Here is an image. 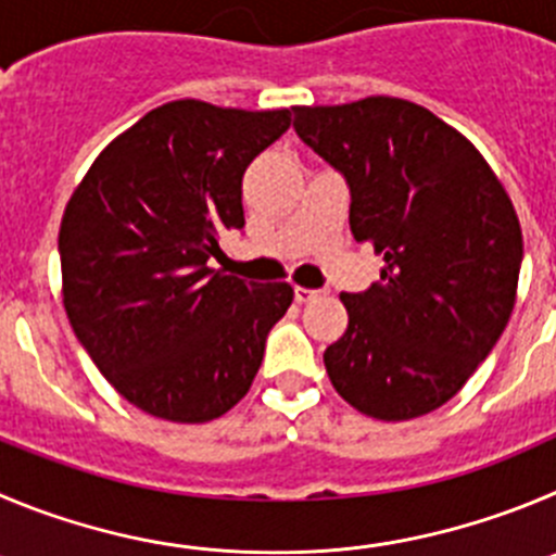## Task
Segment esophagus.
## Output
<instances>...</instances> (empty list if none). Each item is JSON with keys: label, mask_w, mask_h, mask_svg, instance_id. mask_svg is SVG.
Masks as SVG:
<instances>
[{"label": "esophagus", "mask_w": 556, "mask_h": 556, "mask_svg": "<svg viewBox=\"0 0 556 556\" xmlns=\"http://www.w3.org/2000/svg\"><path fill=\"white\" fill-rule=\"evenodd\" d=\"M293 295H295V302H299V304H307V302H313V299H318L320 290H315V288H302V285H295Z\"/></svg>", "instance_id": "1"}]
</instances>
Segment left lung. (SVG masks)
Returning a JSON list of instances; mask_svg holds the SVG:
<instances>
[{"instance_id":"1","label":"left lung","mask_w":556,"mask_h":556,"mask_svg":"<svg viewBox=\"0 0 556 556\" xmlns=\"http://www.w3.org/2000/svg\"><path fill=\"white\" fill-rule=\"evenodd\" d=\"M295 134L351 189V232L383 257L381 282L340 293L349 329L324 354L356 412L406 422L460 392L510 320L518 214L460 131L403 98L293 106Z\"/></svg>"}]
</instances>
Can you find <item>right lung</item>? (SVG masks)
I'll return each mask as SVG.
<instances>
[{
	"instance_id": "obj_1",
	"label": "right lung",
	"mask_w": 556,
	"mask_h": 556,
	"mask_svg": "<svg viewBox=\"0 0 556 556\" xmlns=\"http://www.w3.org/2000/svg\"><path fill=\"white\" fill-rule=\"evenodd\" d=\"M290 128V109L169 101L114 137L60 225L62 304L76 337L131 406L211 422L249 392L288 282L207 268L243 227L241 178Z\"/></svg>"
}]
</instances>
